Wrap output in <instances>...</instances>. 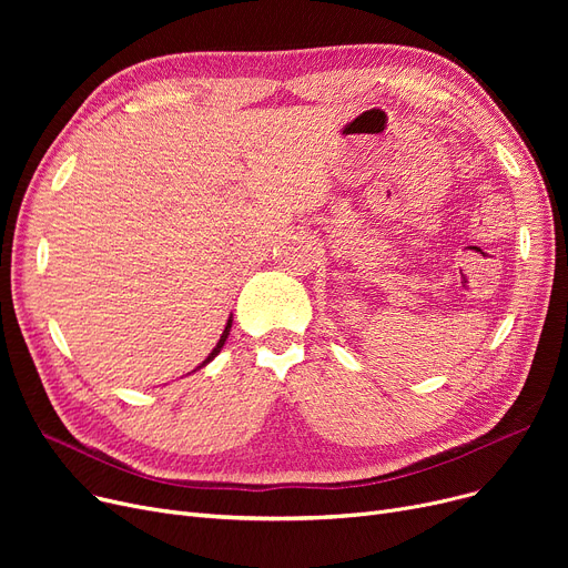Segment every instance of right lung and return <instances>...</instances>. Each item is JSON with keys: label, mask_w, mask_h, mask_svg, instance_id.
Returning a JSON list of instances; mask_svg holds the SVG:
<instances>
[{"label": "right lung", "mask_w": 568, "mask_h": 568, "mask_svg": "<svg viewBox=\"0 0 568 568\" xmlns=\"http://www.w3.org/2000/svg\"><path fill=\"white\" fill-rule=\"evenodd\" d=\"M230 326H232V320H227V326H225V332H223V336H221V341H219V343H216V347H214V349H212V354H209V356H206V359H204V362H202V366H206V364H209V362H212V359H214V356H216V354H219V352H221V347H223V345H225V338H227V334H230ZM202 366H200V368H202Z\"/></svg>", "instance_id": "add662e5"}]
</instances>
